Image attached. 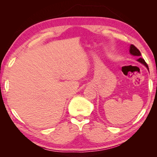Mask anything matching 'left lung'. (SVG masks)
I'll return each mask as SVG.
<instances>
[{
	"instance_id": "1",
	"label": "left lung",
	"mask_w": 157,
	"mask_h": 157,
	"mask_svg": "<svg viewBox=\"0 0 157 157\" xmlns=\"http://www.w3.org/2000/svg\"><path fill=\"white\" fill-rule=\"evenodd\" d=\"M129 52H130V54L132 55H134V56H139V57H140V55H141V54H140V52L139 51V50L138 49L136 46H134V45H132V44L131 45V46H130ZM137 61H138V62H140L141 63H143V65H145L146 66V68H147L148 70H149V68H148L147 64V63H146V62H145V60L143 59V58L140 57L139 59H137Z\"/></svg>"
}]
</instances>
